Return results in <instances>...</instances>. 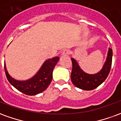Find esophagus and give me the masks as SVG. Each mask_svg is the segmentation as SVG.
Returning a JSON list of instances; mask_svg holds the SVG:
<instances>
[{
	"instance_id": "1",
	"label": "esophagus",
	"mask_w": 121,
	"mask_h": 121,
	"mask_svg": "<svg viewBox=\"0 0 121 121\" xmlns=\"http://www.w3.org/2000/svg\"><path fill=\"white\" fill-rule=\"evenodd\" d=\"M69 54V51L68 50H64L61 53V55L62 56H66V55H68Z\"/></svg>"
}]
</instances>
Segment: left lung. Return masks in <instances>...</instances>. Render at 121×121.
<instances>
[{
    "instance_id": "8db88e82",
    "label": "left lung",
    "mask_w": 121,
    "mask_h": 121,
    "mask_svg": "<svg viewBox=\"0 0 121 121\" xmlns=\"http://www.w3.org/2000/svg\"><path fill=\"white\" fill-rule=\"evenodd\" d=\"M113 51L109 48L106 61L103 67L99 73L95 74H89L82 71L78 63L74 58H71L73 69L71 72V81L77 87L84 90H93L104 82L108 76L112 67Z\"/></svg>"
}]
</instances>
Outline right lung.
I'll use <instances>...</instances> for the list:
<instances>
[{
	"mask_svg": "<svg viewBox=\"0 0 121 121\" xmlns=\"http://www.w3.org/2000/svg\"><path fill=\"white\" fill-rule=\"evenodd\" d=\"M59 57L48 59L45 61L35 75L25 81L13 78L8 73L4 63V71L6 78L15 88L27 95H35L44 91L50 85L52 79V71L59 61Z\"/></svg>",
	"mask_w": 121,
	"mask_h": 121,
	"instance_id": "right-lung-1",
	"label": "right lung"
}]
</instances>
